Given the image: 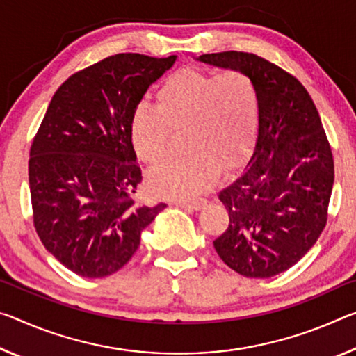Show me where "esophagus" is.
Wrapping results in <instances>:
<instances>
[{
  "label": "esophagus",
  "mask_w": 356,
  "mask_h": 356,
  "mask_svg": "<svg viewBox=\"0 0 356 356\" xmlns=\"http://www.w3.org/2000/svg\"><path fill=\"white\" fill-rule=\"evenodd\" d=\"M206 201H193V202H187V201H177L176 206L185 209V211H200V209L204 207Z\"/></svg>",
  "instance_id": "esophagus-1"
}]
</instances>
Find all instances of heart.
<instances>
[{"mask_svg": "<svg viewBox=\"0 0 356 356\" xmlns=\"http://www.w3.org/2000/svg\"><path fill=\"white\" fill-rule=\"evenodd\" d=\"M259 98L245 72L223 74L185 67L156 92V107L140 104L131 120L138 158L156 165L168 155L174 133L184 134V158L147 174V188L160 198L190 200L213 182L217 166L228 169L245 156L257 136Z\"/></svg>", "mask_w": 356, "mask_h": 356, "instance_id": "1", "label": "heart"}]
</instances>
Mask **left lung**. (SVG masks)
I'll use <instances>...</instances> for the list:
<instances>
[{"label": "left lung", "mask_w": 356, "mask_h": 356, "mask_svg": "<svg viewBox=\"0 0 356 356\" xmlns=\"http://www.w3.org/2000/svg\"><path fill=\"white\" fill-rule=\"evenodd\" d=\"M200 63L255 82L259 115L252 154L218 191L229 223L213 247L241 275L269 279L296 264L320 238L334 184L331 147L302 83L261 56L206 54Z\"/></svg>", "instance_id": "1"}]
</instances>
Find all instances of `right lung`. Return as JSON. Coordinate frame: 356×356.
I'll return each mask as SVG.
<instances>
[{"label":"right lung","mask_w":356,"mask_h":356,"mask_svg":"<svg viewBox=\"0 0 356 356\" xmlns=\"http://www.w3.org/2000/svg\"><path fill=\"white\" fill-rule=\"evenodd\" d=\"M176 60L107 56L72 74L50 101L30 150L33 218L44 247L77 275L101 279L125 266L166 207L133 200L143 176L131 120Z\"/></svg>","instance_id":"1"}]
</instances>
